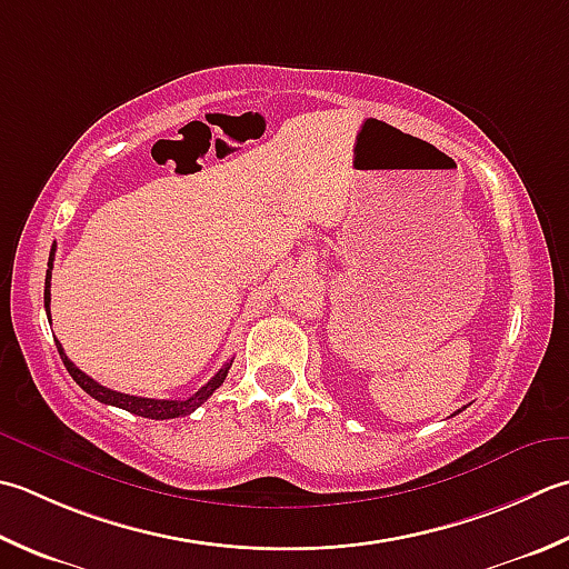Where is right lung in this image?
I'll return each instance as SVG.
<instances>
[{
    "label": "right lung",
    "mask_w": 569,
    "mask_h": 569,
    "mask_svg": "<svg viewBox=\"0 0 569 569\" xmlns=\"http://www.w3.org/2000/svg\"><path fill=\"white\" fill-rule=\"evenodd\" d=\"M53 251L56 247L51 249V256H49V269H47V283H43V308H47L49 313V303H51V269H53ZM49 320H51V313H49ZM56 348H59V355L61 360L66 365V370H69V375L76 380V385L83 389V392L91 395L93 399H98V402L103 405H110V407H120L126 411H132V415L138 417H144V419H174V417H187L192 415V411L197 407H202L207 399L214 395V389L221 387V382L227 380V372L231 362H227L221 370L211 377V380L199 389V392H194L192 397L187 399H148V397H132V395H122V392H116V389H108L103 385H98L96 380H91L86 372L78 370V367L66 358V352L61 348V342H56Z\"/></svg>",
    "instance_id": "right-lung-1"
}]
</instances>
